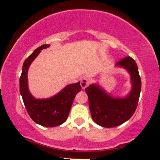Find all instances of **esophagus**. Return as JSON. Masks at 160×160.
I'll return each mask as SVG.
<instances>
[{
    "instance_id": "34e87169",
    "label": "esophagus",
    "mask_w": 160,
    "mask_h": 160,
    "mask_svg": "<svg viewBox=\"0 0 160 160\" xmlns=\"http://www.w3.org/2000/svg\"><path fill=\"white\" fill-rule=\"evenodd\" d=\"M89 82H90V81H89V80L88 78H82L81 81H80V85H81L82 89H84L86 87H87L89 86Z\"/></svg>"
}]
</instances>
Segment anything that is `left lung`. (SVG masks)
Wrapping results in <instances>:
<instances>
[{
	"mask_svg": "<svg viewBox=\"0 0 160 160\" xmlns=\"http://www.w3.org/2000/svg\"><path fill=\"white\" fill-rule=\"evenodd\" d=\"M117 65L126 68L131 75L132 88L126 98H113L94 84L85 89L92 120L106 128L118 126L129 120L136 110L140 97L141 81L135 60L130 56L125 57L117 62Z\"/></svg>",
	"mask_w": 160,
	"mask_h": 160,
	"instance_id": "left-lung-1",
	"label": "left lung"
}]
</instances>
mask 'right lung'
Here are the masks:
<instances>
[{"instance_id": "1", "label": "right lung", "mask_w": 160, "mask_h": 160, "mask_svg": "<svg viewBox=\"0 0 160 160\" xmlns=\"http://www.w3.org/2000/svg\"><path fill=\"white\" fill-rule=\"evenodd\" d=\"M43 44L37 48L24 62L19 79V90L26 111L36 123L46 127H54L65 122L68 117L77 93L81 90L80 82L70 84L58 94L48 99H36L28 89L27 74L29 66L40 50L47 48Z\"/></svg>"}]
</instances>
